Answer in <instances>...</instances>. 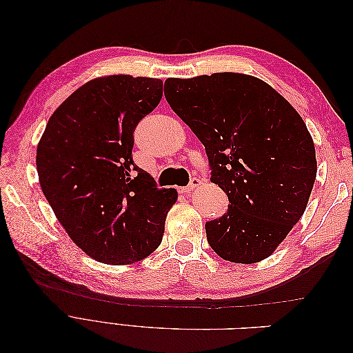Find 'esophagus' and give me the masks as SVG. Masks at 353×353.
Returning a JSON list of instances; mask_svg holds the SVG:
<instances>
[{
  "instance_id": "34e87169",
  "label": "esophagus",
  "mask_w": 353,
  "mask_h": 353,
  "mask_svg": "<svg viewBox=\"0 0 353 353\" xmlns=\"http://www.w3.org/2000/svg\"><path fill=\"white\" fill-rule=\"evenodd\" d=\"M201 184V181L199 179V178H191V181H190V184L187 185V187H184V188H179V191H181V193H183V194H187V193H190V191H193L194 188H197L199 185Z\"/></svg>"
}]
</instances>
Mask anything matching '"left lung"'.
I'll use <instances>...</instances> for the list:
<instances>
[{
  "label": "left lung",
  "mask_w": 353,
  "mask_h": 353,
  "mask_svg": "<svg viewBox=\"0 0 353 353\" xmlns=\"http://www.w3.org/2000/svg\"><path fill=\"white\" fill-rule=\"evenodd\" d=\"M165 97L206 148L210 181L228 196L223 216L206 222L222 259L271 256L301 219L316 176L312 137L268 83L222 72L165 81Z\"/></svg>",
  "instance_id": "obj_1"
}]
</instances>
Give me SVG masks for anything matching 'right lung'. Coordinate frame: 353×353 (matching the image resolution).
<instances>
[{"label":"right lung","instance_id":"obj_1","mask_svg":"<svg viewBox=\"0 0 353 353\" xmlns=\"http://www.w3.org/2000/svg\"><path fill=\"white\" fill-rule=\"evenodd\" d=\"M163 82L112 74L82 85L52 113L37 148L39 184L73 243L92 259L128 265L162 243L174 188L132 160L134 131Z\"/></svg>","mask_w":353,"mask_h":353}]
</instances>
